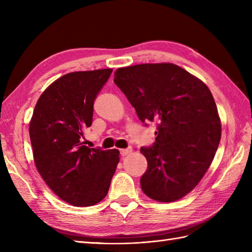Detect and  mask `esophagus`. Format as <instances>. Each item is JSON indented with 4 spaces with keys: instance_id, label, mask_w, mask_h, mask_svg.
<instances>
[{
    "instance_id": "obj_1",
    "label": "esophagus",
    "mask_w": 252,
    "mask_h": 252,
    "mask_svg": "<svg viewBox=\"0 0 252 252\" xmlns=\"http://www.w3.org/2000/svg\"><path fill=\"white\" fill-rule=\"evenodd\" d=\"M132 153V148L130 147V148H126V149H120V154H121V156H126V155H130Z\"/></svg>"
}]
</instances>
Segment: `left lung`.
I'll return each mask as SVG.
<instances>
[{
    "mask_svg": "<svg viewBox=\"0 0 252 252\" xmlns=\"http://www.w3.org/2000/svg\"><path fill=\"white\" fill-rule=\"evenodd\" d=\"M115 83L142 122L158 123L156 142L142 147L148 167L144 194L172 202L195 189L221 140V120L207 85L174 63H141L117 69Z\"/></svg>",
    "mask_w": 252,
    "mask_h": 252,
    "instance_id": "left-lung-1",
    "label": "left lung"
}]
</instances>
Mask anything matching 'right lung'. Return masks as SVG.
<instances>
[{
  "label": "right lung",
  "mask_w": 252,
  "mask_h": 252,
  "mask_svg": "<svg viewBox=\"0 0 252 252\" xmlns=\"http://www.w3.org/2000/svg\"><path fill=\"white\" fill-rule=\"evenodd\" d=\"M112 69L76 71L46 88L34 107L29 134L34 164L55 194L74 207L101 201L119 162V151L83 145L96 95Z\"/></svg>",
  "instance_id": "obj_1"
}]
</instances>
